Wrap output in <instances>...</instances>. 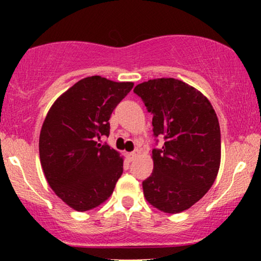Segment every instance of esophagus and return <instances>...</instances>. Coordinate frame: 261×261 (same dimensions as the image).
<instances>
[{"instance_id": "1", "label": "esophagus", "mask_w": 261, "mask_h": 261, "mask_svg": "<svg viewBox=\"0 0 261 261\" xmlns=\"http://www.w3.org/2000/svg\"><path fill=\"white\" fill-rule=\"evenodd\" d=\"M139 153H140L139 149H135V151H133V152H127V153H126V158H127V161H128V162L134 161L135 158H136L137 155H139Z\"/></svg>"}]
</instances>
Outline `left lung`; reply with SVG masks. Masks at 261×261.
<instances>
[{
	"label": "left lung",
	"instance_id": "left-lung-1",
	"mask_svg": "<svg viewBox=\"0 0 261 261\" xmlns=\"http://www.w3.org/2000/svg\"><path fill=\"white\" fill-rule=\"evenodd\" d=\"M134 92L153 115V172L142 181L146 200L161 211L178 214L199 201L216 179L221 131L207 98L175 79L140 83Z\"/></svg>",
	"mask_w": 261,
	"mask_h": 261
}]
</instances>
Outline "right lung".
<instances>
[{
    "instance_id": "1",
    "label": "right lung",
    "mask_w": 261,
    "mask_h": 261,
    "mask_svg": "<svg viewBox=\"0 0 261 261\" xmlns=\"http://www.w3.org/2000/svg\"><path fill=\"white\" fill-rule=\"evenodd\" d=\"M133 82L87 77L53 104L39 139L45 178L62 201L88 211L113 194L122 174V158L107 143L113 110L133 89Z\"/></svg>"
}]
</instances>
